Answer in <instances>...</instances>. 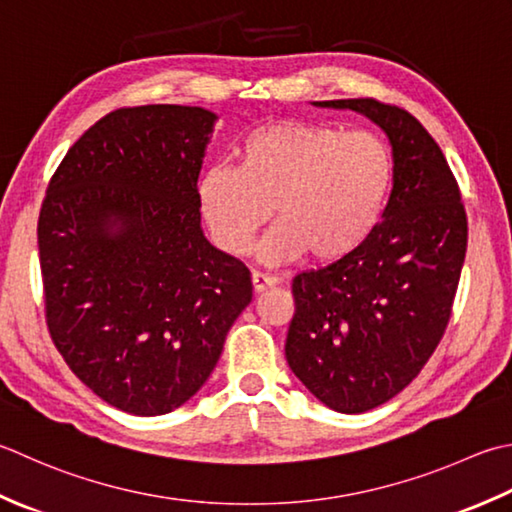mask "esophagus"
Segmentation results:
<instances>
[{
	"instance_id": "esophagus-1",
	"label": "esophagus",
	"mask_w": 512,
	"mask_h": 512,
	"mask_svg": "<svg viewBox=\"0 0 512 512\" xmlns=\"http://www.w3.org/2000/svg\"><path fill=\"white\" fill-rule=\"evenodd\" d=\"M253 288H255V293H264L266 288H270V286H275L277 284V279L275 277H270V275H264V273H253Z\"/></svg>"
}]
</instances>
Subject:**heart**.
<instances>
[{"instance_id": "obj_1", "label": "heart", "mask_w": 512, "mask_h": 512, "mask_svg": "<svg viewBox=\"0 0 512 512\" xmlns=\"http://www.w3.org/2000/svg\"><path fill=\"white\" fill-rule=\"evenodd\" d=\"M395 159L370 130L282 119L259 126L237 148V166L213 164L197 179V206L213 244L246 255L270 217L259 255L290 264L313 253L337 262L362 246L384 217Z\"/></svg>"}]
</instances>
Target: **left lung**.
I'll return each mask as SVG.
<instances>
[{
    "label": "left lung",
    "instance_id": "obj_1",
    "mask_svg": "<svg viewBox=\"0 0 512 512\" xmlns=\"http://www.w3.org/2000/svg\"><path fill=\"white\" fill-rule=\"evenodd\" d=\"M355 110L384 130L395 184L384 219L355 253L293 279L286 359L337 413H366L413 382L442 339L462 275L468 222L442 148L399 106L313 102Z\"/></svg>",
    "mask_w": 512,
    "mask_h": 512
}]
</instances>
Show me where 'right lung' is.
<instances>
[{"instance_id": "right-lung-1", "label": "right lung", "mask_w": 512, "mask_h": 512, "mask_svg": "<svg viewBox=\"0 0 512 512\" xmlns=\"http://www.w3.org/2000/svg\"><path fill=\"white\" fill-rule=\"evenodd\" d=\"M215 122L199 106L113 110L70 146L39 213L53 344L130 415L186 404L253 299L248 268L202 230L195 188Z\"/></svg>"}]
</instances>
